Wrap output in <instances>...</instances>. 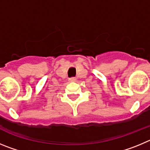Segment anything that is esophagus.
Masks as SVG:
<instances>
[{
    "label": "esophagus",
    "instance_id": "1",
    "mask_svg": "<svg viewBox=\"0 0 150 150\" xmlns=\"http://www.w3.org/2000/svg\"><path fill=\"white\" fill-rule=\"evenodd\" d=\"M70 80H71V82H75L76 81V78H74V77L71 78V79H70Z\"/></svg>",
    "mask_w": 150,
    "mask_h": 150
}]
</instances>
